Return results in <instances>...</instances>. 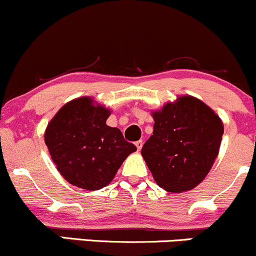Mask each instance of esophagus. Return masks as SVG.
<instances>
[{"label": "esophagus", "instance_id": "esophagus-1", "mask_svg": "<svg viewBox=\"0 0 256 256\" xmlns=\"http://www.w3.org/2000/svg\"><path fill=\"white\" fill-rule=\"evenodd\" d=\"M136 146L138 151L142 150V140H139V142H136Z\"/></svg>", "mask_w": 256, "mask_h": 256}]
</instances>
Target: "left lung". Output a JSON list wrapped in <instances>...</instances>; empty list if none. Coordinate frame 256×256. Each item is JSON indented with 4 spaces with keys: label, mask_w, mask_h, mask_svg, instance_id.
I'll return each instance as SVG.
<instances>
[{
    "label": "left lung",
    "mask_w": 256,
    "mask_h": 256,
    "mask_svg": "<svg viewBox=\"0 0 256 256\" xmlns=\"http://www.w3.org/2000/svg\"><path fill=\"white\" fill-rule=\"evenodd\" d=\"M151 114L154 133L142 154L154 182L173 194L192 190L204 180L218 157L222 120L191 96H179Z\"/></svg>",
    "instance_id": "left-lung-1"
}]
</instances>
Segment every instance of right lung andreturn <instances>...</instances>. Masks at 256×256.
<instances>
[{
    "label": "right lung",
    "instance_id": "1",
    "mask_svg": "<svg viewBox=\"0 0 256 256\" xmlns=\"http://www.w3.org/2000/svg\"><path fill=\"white\" fill-rule=\"evenodd\" d=\"M110 108L90 96L66 102L44 132V142L62 176L88 191L105 188L132 152L118 128L106 124Z\"/></svg>",
    "mask_w": 256,
    "mask_h": 256
}]
</instances>
